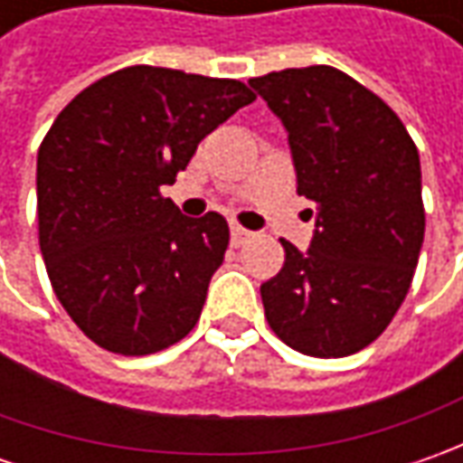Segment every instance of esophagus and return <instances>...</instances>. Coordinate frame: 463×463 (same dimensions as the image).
<instances>
[{
    "label": "esophagus",
    "mask_w": 463,
    "mask_h": 463,
    "mask_svg": "<svg viewBox=\"0 0 463 463\" xmlns=\"http://www.w3.org/2000/svg\"><path fill=\"white\" fill-rule=\"evenodd\" d=\"M229 232H232V244H234V247H240V244H244V241L252 237V232L241 229V226H237V223H234V226L229 229Z\"/></svg>",
    "instance_id": "1"
}]
</instances>
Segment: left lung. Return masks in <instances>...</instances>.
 Listing matches in <instances>:
<instances>
[{
	"label": "left lung",
	"instance_id": "1",
	"mask_svg": "<svg viewBox=\"0 0 463 463\" xmlns=\"http://www.w3.org/2000/svg\"><path fill=\"white\" fill-rule=\"evenodd\" d=\"M250 87L283 123L296 193L314 203L309 250L283 241L280 273L260 286L268 325L304 355L358 353L392 322L418 268V146L382 98L332 66L283 69Z\"/></svg>",
	"mask_w": 463,
	"mask_h": 463
}]
</instances>
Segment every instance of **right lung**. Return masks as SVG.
<instances>
[{
    "mask_svg": "<svg viewBox=\"0 0 463 463\" xmlns=\"http://www.w3.org/2000/svg\"><path fill=\"white\" fill-rule=\"evenodd\" d=\"M237 80L128 66L71 99L38 149V232L51 286L99 347L149 355L195 327L229 226L183 216L172 185L198 144L250 105Z\"/></svg>",
    "mask_w": 463,
    "mask_h": 463,
    "instance_id": "add662e5",
    "label": "right lung"
}]
</instances>
